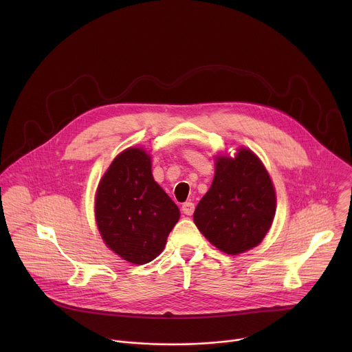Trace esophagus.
<instances>
[{"label":"esophagus","instance_id":"obj_1","mask_svg":"<svg viewBox=\"0 0 352 352\" xmlns=\"http://www.w3.org/2000/svg\"><path fill=\"white\" fill-rule=\"evenodd\" d=\"M182 212H184V214H186V216H190V214H193V212H195V204L193 202H185L184 205H182Z\"/></svg>","mask_w":352,"mask_h":352}]
</instances>
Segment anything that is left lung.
<instances>
[{"mask_svg": "<svg viewBox=\"0 0 352 352\" xmlns=\"http://www.w3.org/2000/svg\"><path fill=\"white\" fill-rule=\"evenodd\" d=\"M274 213L276 193L266 168L250 150L241 148L235 159L216 160L212 186L193 221L216 248L236 255L262 242Z\"/></svg>", "mask_w": 352, "mask_h": 352, "instance_id": "8db88e82", "label": "left lung"}]
</instances>
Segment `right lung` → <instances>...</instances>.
<instances>
[{"mask_svg":"<svg viewBox=\"0 0 352 352\" xmlns=\"http://www.w3.org/2000/svg\"><path fill=\"white\" fill-rule=\"evenodd\" d=\"M178 219L144 150L131 147L118 155L96 195L97 227L107 246L131 263H148L162 254Z\"/></svg>","mask_w":352,"mask_h":352,"instance_id":"1","label":"right lung"}]
</instances>
